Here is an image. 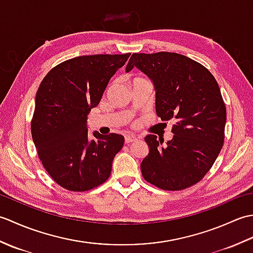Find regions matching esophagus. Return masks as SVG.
Returning a JSON list of instances; mask_svg holds the SVG:
<instances>
[{"mask_svg": "<svg viewBox=\"0 0 253 253\" xmlns=\"http://www.w3.org/2000/svg\"><path fill=\"white\" fill-rule=\"evenodd\" d=\"M137 140V138L132 135H127L125 136V143H131V142H135Z\"/></svg>", "mask_w": 253, "mask_h": 253, "instance_id": "1", "label": "esophagus"}]
</instances>
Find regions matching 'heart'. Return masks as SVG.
<instances>
[{
	"instance_id": "b5f03b06",
	"label": "heart",
	"mask_w": 253,
	"mask_h": 253,
	"mask_svg": "<svg viewBox=\"0 0 253 253\" xmlns=\"http://www.w3.org/2000/svg\"><path fill=\"white\" fill-rule=\"evenodd\" d=\"M136 79H137V78H136Z\"/></svg>"
}]
</instances>
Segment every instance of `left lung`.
Masks as SVG:
<instances>
[{
  "mask_svg": "<svg viewBox=\"0 0 253 253\" xmlns=\"http://www.w3.org/2000/svg\"><path fill=\"white\" fill-rule=\"evenodd\" d=\"M137 67L152 79L157 115L174 122L170 141L148 135L149 154L141 162L143 178L176 191L200 181L211 169L225 139L226 106L213 75L178 53H133L126 72Z\"/></svg>",
  "mask_w": 253,
  "mask_h": 253,
  "instance_id": "8db88e82",
  "label": "left lung"
}]
</instances>
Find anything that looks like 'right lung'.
I'll return each instance as SVG.
<instances>
[{"label":"right lung","instance_id":"add662e5","mask_svg":"<svg viewBox=\"0 0 253 253\" xmlns=\"http://www.w3.org/2000/svg\"><path fill=\"white\" fill-rule=\"evenodd\" d=\"M129 56L130 53L74 57L53 67L39 85L32 140L44 169L64 189L88 191L109 179L124 137L94 131L91 140L87 115Z\"/></svg>","mask_w":253,"mask_h":253}]
</instances>
